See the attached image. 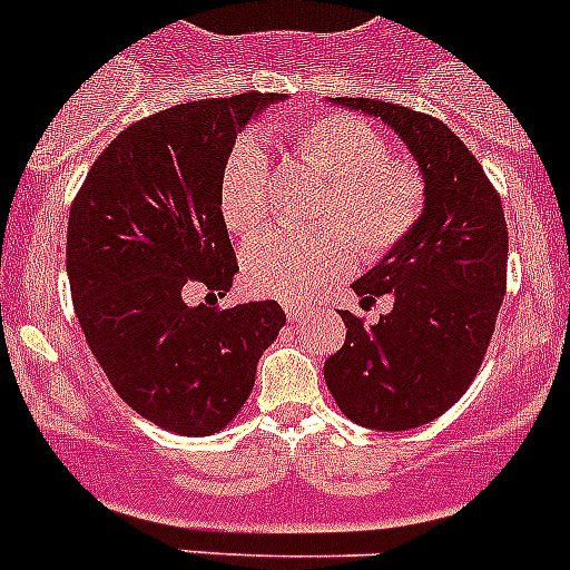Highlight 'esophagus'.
<instances>
[{
	"mask_svg": "<svg viewBox=\"0 0 570 570\" xmlns=\"http://www.w3.org/2000/svg\"><path fill=\"white\" fill-rule=\"evenodd\" d=\"M285 314H288L291 322H299L302 316L308 314V308L305 305H285Z\"/></svg>",
	"mask_w": 570,
	"mask_h": 570,
	"instance_id": "obj_1",
	"label": "esophagus"
}]
</instances>
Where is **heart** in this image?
<instances>
[{
  "instance_id": "b5f03b06",
  "label": "heart",
  "mask_w": 570,
  "mask_h": 570,
  "mask_svg": "<svg viewBox=\"0 0 570 570\" xmlns=\"http://www.w3.org/2000/svg\"><path fill=\"white\" fill-rule=\"evenodd\" d=\"M288 148L328 176L311 230L268 228L242 250L245 288L265 299L308 302L354 271L360 254L382 259L420 228L428 183L411 159L391 156L380 128L351 114H322L296 125ZM219 210L234 234L248 236L271 214V165L262 145L242 136L225 154Z\"/></svg>"
}]
</instances>
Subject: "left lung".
Here are the masks:
<instances>
[{
  "label": "left lung",
  "mask_w": 570,
  "mask_h": 570,
  "mask_svg": "<svg viewBox=\"0 0 570 570\" xmlns=\"http://www.w3.org/2000/svg\"><path fill=\"white\" fill-rule=\"evenodd\" d=\"M336 105L391 125L428 183L414 236L354 282L362 305L391 294L394 311L371 328L342 311L345 345L325 360V382L347 420L407 431L462 400L485 360L508 285L505 214L480 159L436 116L362 97Z\"/></svg>",
  "instance_id": "left-lung-1"
}]
</instances>
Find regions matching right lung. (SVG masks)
Masks as SVG:
<instances>
[{
	"mask_svg": "<svg viewBox=\"0 0 570 570\" xmlns=\"http://www.w3.org/2000/svg\"><path fill=\"white\" fill-rule=\"evenodd\" d=\"M285 94L174 105L145 116L90 165L68 216L73 311L114 391L183 436L223 431L254 391L279 336V302L190 308L185 291L234 285L216 183L242 125Z\"/></svg>",
	"mask_w": 570,
	"mask_h": 570,
	"instance_id": "1",
	"label": "right lung"
}]
</instances>
